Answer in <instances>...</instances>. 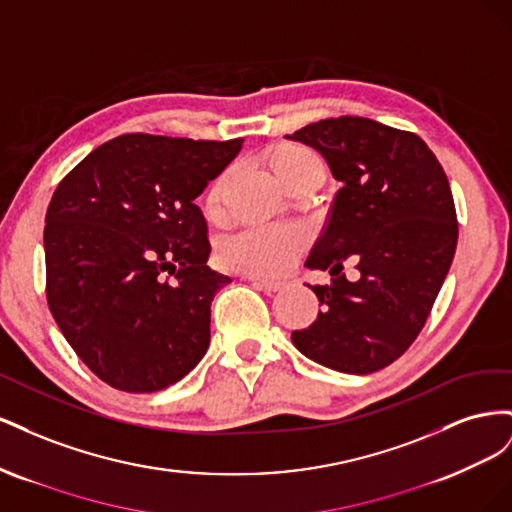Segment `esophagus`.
Returning a JSON list of instances; mask_svg holds the SVG:
<instances>
[{"mask_svg": "<svg viewBox=\"0 0 512 512\" xmlns=\"http://www.w3.org/2000/svg\"><path fill=\"white\" fill-rule=\"evenodd\" d=\"M245 280H250L254 286H258L265 292H277V290H284L288 286L286 280H267V277H256V275H245Z\"/></svg>", "mask_w": 512, "mask_h": 512, "instance_id": "obj_1", "label": "esophagus"}]
</instances>
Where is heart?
Wrapping results in <instances>:
<instances>
[{"label": "heart", "instance_id": "obj_1", "mask_svg": "<svg viewBox=\"0 0 512 512\" xmlns=\"http://www.w3.org/2000/svg\"><path fill=\"white\" fill-rule=\"evenodd\" d=\"M314 156L301 147H282L273 156V170ZM220 185L209 192V207L218 205ZM309 241L301 224H252L228 232L220 241V258L226 267L247 275L284 273Z\"/></svg>", "mask_w": 512, "mask_h": 512}]
</instances>
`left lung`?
<instances>
[{
	"instance_id": "1",
	"label": "left lung",
	"mask_w": 512,
	"mask_h": 512,
	"mask_svg": "<svg viewBox=\"0 0 512 512\" xmlns=\"http://www.w3.org/2000/svg\"><path fill=\"white\" fill-rule=\"evenodd\" d=\"M286 138L316 149L342 183L305 260L307 269H329L331 284H307L322 309L292 331V344L329 369L374 374L410 348L451 269V185L421 138L374 119H324ZM350 255L360 260L356 283L341 273Z\"/></svg>"
}]
</instances>
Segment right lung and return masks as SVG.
I'll return each mask as SVG.
<instances>
[{
	"label": "right lung",
	"mask_w": 512,
	"mask_h": 512,
	"mask_svg": "<svg viewBox=\"0 0 512 512\" xmlns=\"http://www.w3.org/2000/svg\"><path fill=\"white\" fill-rule=\"evenodd\" d=\"M241 145L123 134L57 185L44 226L46 299L79 359L113 389L162 391L205 356L211 301L230 277L207 267L194 198Z\"/></svg>",
	"instance_id": "right-lung-1"
}]
</instances>
